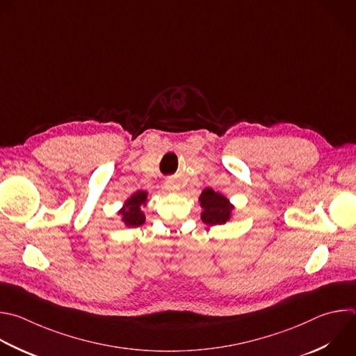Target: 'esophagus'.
<instances>
[{
  "label": "esophagus",
  "instance_id": "34e87169",
  "mask_svg": "<svg viewBox=\"0 0 356 356\" xmlns=\"http://www.w3.org/2000/svg\"><path fill=\"white\" fill-rule=\"evenodd\" d=\"M168 190H175V187H170V186H168Z\"/></svg>",
  "mask_w": 356,
  "mask_h": 356
}]
</instances>
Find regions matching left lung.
Returning <instances> with one entry per match:
<instances>
[{
    "label": "left lung",
    "instance_id": "obj_1",
    "mask_svg": "<svg viewBox=\"0 0 356 356\" xmlns=\"http://www.w3.org/2000/svg\"><path fill=\"white\" fill-rule=\"evenodd\" d=\"M202 213L201 219L204 223L213 226V225H223L230 218L232 205L229 201L219 193H215L212 188H205L200 195Z\"/></svg>",
    "mask_w": 356,
    "mask_h": 356
}]
</instances>
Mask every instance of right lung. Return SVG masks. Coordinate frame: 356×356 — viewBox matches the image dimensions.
I'll use <instances>...</instances> for the list:
<instances>
[{
  "label": "right lung",
  "instance_id": "obj_1",
  "mask_svg": "<svg viewBox=\"0 0 356 356\" xmlns=\"http://www.w3.org/2000/svg\"><path fill=\"white\" fill-rule=\"evenodd\" d=\"M147 201V193L145 191H137L127 202L126 207L120 211L123 222L129 227H137L145 222L144 212H141V204Z\"/></svg>",
  "mask_w": 356,
  "mask_h": 356
}]
</instances>
